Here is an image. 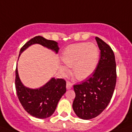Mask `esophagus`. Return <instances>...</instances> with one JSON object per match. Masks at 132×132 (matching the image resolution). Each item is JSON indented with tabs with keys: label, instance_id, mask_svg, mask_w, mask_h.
Here are the masks:
<instances>
[{
	"label": "esophagus",
	"instance_id": "1",
	"mask_svg": "<svg viewBox=\"0 0 132 132\" xmlns=\"http://www.w3.org/2000/svg\"><path fill=\"white\" fill-rule=\"evenodd\" d=\"M73 86V84L71 83L70 81H67L66 83V88H67V90H69V89H71Z\"/></svg>",
	"mask_w": 132,
	"mask_h": 132
}]
</instances>
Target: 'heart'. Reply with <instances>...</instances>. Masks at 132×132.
Here are the masks:
<instances>
[{
  "instance_id": "obj_1",
  "label": "heart",
  "mask_w": 132,
  "mask_h": 132,
  "mask_svg": "<svg viewBox=\"0 0 132 132\" xmlns=\"http://www.w3.org/2000/svg\"><path fill=\"white\" fill-rule=\"evenodd\" d=\"M98 49L93 43L81 42L71 44L62 53L61 59L67 67H72V73L78 79L88 78L94 71L98 61ZM63 73L67 68L61 67Z\"/></svg>"
}]
</instances>
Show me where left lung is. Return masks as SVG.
<instances>
[{
	"mask_svg": "<svg viewBox=\"0 0 132 132\" xmlns=\"http://www.w3.org/2000/svg\"><path fill=\"white\" fill-rule=\"evenodd\" d=\"M101 51V57L92 76L73 86L76 98L73 109L78 117L91 119L106 109L113 96L117 79L114 53L98 37L95 38Z\"/></svg>",
	"mask_w": 132,
	"mask_h": 132,
	"instance_id": "left-lung-1",
	"label": "left lung"
}]
</instances>
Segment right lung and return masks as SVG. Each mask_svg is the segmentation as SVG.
<instances>
[{
	"instance_id": "right-lung-1",
	"label": "right lung",
	"mask_w": 132,
	"mask_h": 132,
	"mask_svg": "<svg viewBox=\"0 0 132 132\" xmlns=\"http://www.w3.org/2000/svg\"><path fill=\"white\" fill-rule=\"evenodd\" d=\"M34 44H41L56 53L59 50L57 42L38 36L31 38L23 46L19 51V56L27 48ZM15 88L18 98L26 111L36 118L46 119L54 113L59 101L66 92V81L63 79L53 78L40 88L31 89L24 86L21 81L17 67L15 70Z\"/></svg>"
}]
</instances>
